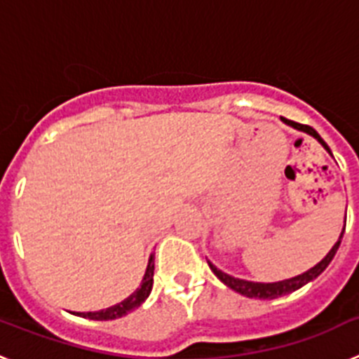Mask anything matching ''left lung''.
Segmentation results:
<instances>
[{
	"mask_svg": "<svg viewBox=\"0 0 359 359\" xmlns=\"http://www.w3.org/2000/svg\"><path fill=\"white\" fill-rule=\"evenodd\" d=\"M282 122H286L287 126H291V128L298 129V131H304L307 133V135L315 136L316 140L320 142V144L323 145V147L327 149L329 152H331V149L327 147V144L322 140V136L318 135V133L315 131V129L311 128V126H306V123H298V122H293V120H287L284 118V116H280ZM345 231V228H344ZM344 231H341L340 239H338V243L334 244L331 248V252L325 255V259H322V261L318 262V264L315 266V268H311L309 271H306V273L298 275V277H293V278H287V280H280V282H271V284H262V282H250V280H241V278H236V277H230V275L223 273L221 269L215 268L212 262H208V266H210V269L215 273V277L219 278V280L223 282V284H226L230 290L237 291V293L244 294V297L248 298H261V300H264V298H268V300H271V298H278V297H284V294L287 293H293V291L300 290L302 286H306L307 282H311L313 278L318 277L320 273H322L323 269L327 268L329 262L334 259L336 252H338V248H340V243H341V237H344Z\"/></svg>",
	"mask_w": 359,
	"mask_h": 359,
	"instance_id": "8db88e82",
	"label": "left lung"
}]
</instances>
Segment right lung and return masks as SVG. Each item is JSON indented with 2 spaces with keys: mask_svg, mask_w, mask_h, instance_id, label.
I'll list each match as a JSON object with an SVG mask.
<instances>
[{
  "mask_svg": "<svg viewBox=\"0 0 359 359\" xmlns=\"http://www.w3.org/2000/svg\"><path fill=\"white\" fill-rule=\"evenodd\" d=\"M152 277H154V255H151L147 264V271L144 275V280H142V286L135 291L129 298H126L123 302L116 304L113 307H107V309L102 311H95V313H79V316L82 318H90V320H115L122 318L128 313H131L133 309L140 307L144 304L145 298L149 297L152 290Z\"/></svg>",
  "mask_w": 359,
  "mask_h": 359,
  "instance_id": "1",
  "label": "right lung"
}]
</instances>
